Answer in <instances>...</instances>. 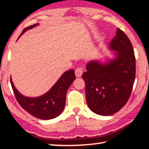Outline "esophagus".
Wrapping results in <instances>:
<instances>
[{
  "label": "esophagus",
  "mask_w": 149,
  "mask_h": 149,
  "mask_svg": "<svg viewBox=\"0 0 149 149\" xmlns=\"http://www.w3.org/2000/svg\"><path fill=\"white\" fill-rule=\"evenodd\" d=\"M75 76H76L77 77H81V75L83 74L82 69L80 68H77L75 70Z\"/></svg>",
  "instance_id": "obj_1"
}]
</instances>
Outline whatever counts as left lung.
<instances>
[{
  "instance_id": "obj_1",
  "label": "left lung",
  "mask_w": 149,
  "mask_h": 149,
  "mask_svg": "<svg viewBox=\"0 0 149 149\" xmlns=\"http://www.w3.org/2000/svg\"><path fill=\"white\" fill-rule=\"evenodd\" d=\"M108 49L114 57L106 61L91 60L82 78L91 110L101 116L115 114L132 93L135 78V57L130 40L119 28Z\"/></svg>"
}]
</instances>
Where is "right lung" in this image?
<instances>
[{
    "mask_svg": "<svg viewBox=\"0 0 149 149\" xmlns=\"http://www.w3.org/2000/svg\"><path fill=\"white\" fill-rule=\"evenodd\" d=\"M38 24L25 28L18 39L27 30L32 29ZM75 79L74 70L65 72L49 91L37 97H28L22 95L15 87L11 77L10 83L17 101L25 110L39 119L50 120L62 112L65 107L67 91Z\"/></svg>",
    "mask_w": 149,
    "mask_h": 149,
    "instance_id": "right-lung-1",
    "label": "right lung"
}]
</instances>
